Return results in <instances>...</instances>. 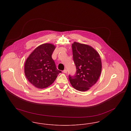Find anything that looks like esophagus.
<instances>
[{"label": "esophagus", "instance_id": "1", "mask_svg": "<svg viewBox=\"0 0 131 131\" xmlns=\"http://www.w3.org/2000/svg\"><path fill=\"white\" fill-rule=\"evenodd\" d=\"M63 72L64 73H67V70L66 69H65V70H64L63 71Z\"/></svg>", "mask_w": 131, "mask_h": 131}]
</instances>
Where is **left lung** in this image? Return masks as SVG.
Returning <instances> with one entry per match:
<instances>
[{
  "mask_svg": "<svg viewBox=\"0 0 131 131\" xmlns=\"http://www.w3.org/2000/svg\"><path fill=\"white\" fill-rule=\"evenodd\" d=\"M72 48L77 70L75 75H69V81L75 89L87 91L96 83L101 75L100 56L96 50L87 45L74 42Z\"/></svg>",
  "mask_w": 131,
  "mask_h": 131,
  "instance_id": "left-lung-1",
  "label": "left lung"
}]
</instances>
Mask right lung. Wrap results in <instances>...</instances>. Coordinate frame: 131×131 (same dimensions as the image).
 I'll return each mask as SVG.
<instances>
[{
    "mask_svg": "<svg viewBox=\"0 0 131 131\" xmlns=\"http://www.w3.org/2000/svg\"><path fill=\"white\" fill-rule=\"evenodd\" d=\"M55 48L52 44H42L27 58L25 65V76L35 87L40 89L48 87L61 73L56 68L51 57Z\"/></svg>",
    "mask_w": 131,
    "mask_h": 131,
    "instance_id": "obj_1",
    "label": "right lung"
}]
</instances>
